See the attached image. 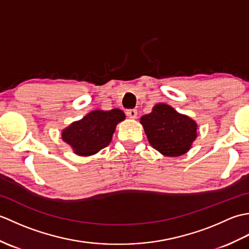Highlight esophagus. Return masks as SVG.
<instances>
[{
  "label": "esophagus",
  "mask_w": 249,
  "mask_h": 249,
  "mask_svg": "<svg viewBox=\"0 0 249 249\" xmlns=\"http://www.w3.org/2000/svg\"><path fill=\"white\" fill-rule=\"evenodd\" d=\"M126 114L130 119H136L137 115H138V111H137V109H128L126 110Z\"/></svg>",
  "instance_id": "1"
}]
</instances>
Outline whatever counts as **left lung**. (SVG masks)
I'll return each instance as SVG.
<instances>
[{
  "label": "left lung",
  "instance_id": "obj_1",
  "mask_svg": "<svg viewBox=\"0 0 249 249\" xmlns=\"http://www.w3.org/2000/svg\"><path fill=\"white\" fill-rule=\"evenodd\" d=\"M140 122L151 145L166 156L185 154L197 137L195 121L165 104L156 105Z\"/></svg>",
  "mask_w": 249,
  "mask_h": 249
}]
</instances>
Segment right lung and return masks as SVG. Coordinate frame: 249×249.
I'll return each mask as SVG.
<instances>
[{
  "label": "right lung",
  "mask_w": 249,
  "mask_h": 249,
  "mask_svg": "<svg viewBox=\"0 0 249 249\" xmlns=\"http://www.w3.org/2000/svg\"><path fill=\"white\" fill-rule=\"evenodd\" d=\"M124 119V112L119 109L92 111L63 130L62 138L76 154L93 155L110 143L116 124Z\"/></svg>",
  "instance_id": "obj_1"
}]
</instances>
